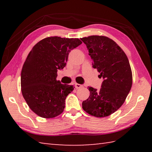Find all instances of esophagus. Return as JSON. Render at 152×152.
I'll use <instances>...</instances> for the list:
<instances>
[{
	"label": "esophagus",
	"instance_id": "1",
	"mask_svg": "<svg viewBox=\"0 0 152 152\" xmlns=\"http://www.w3.org/2000/svg\"><path fill=\"white\" fill-rule=\"evenodd\" d=\"M75 87L77 89L80 88L82 87V85H81V84H78V83H75Z\"/></svg>",
	"mask_w": 152,
	"mask_h": 152
}]
</instances>
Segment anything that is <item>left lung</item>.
<instances>
[{"instance_id": "left-lung-1", "label": "left lung", "mask_w": 152, "mask_h": 152, "mask_svg": "<svg viewBox=\"0 0 152 152\" xmlns=\"http://www.w3.org/2000/svg\"><path fill=\"white\" fill-rule=\"evenodd\" d=\"M88 50L92 67L103 78L99 91L88 87L90 96L82 109L96 117L113 114L122 106L132 86V72L127 56L114 41L105 36L80 39Z\"/></svg>"}]
</instances>
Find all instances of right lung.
<instances>
[{
  "label": "right lung",
  "mask_w": 152,
  "mask_h": 152,
  "mask_svg": "<svg viewBox=\"0 0 152 152\" xmlns=\"http://www.w3.org/2000/svg\"><path fill=\"white\" fill-rule=\"evenodd\" d=\"M81 43L78 38L49 37L35 44L28 54L20 75L21 92L38 116L50 119L64 111L65 100L74 86L57 80V72L66 66L71 50Z\"/></svg>",
  "instance_id": "add662e5"
}]
</instances>
